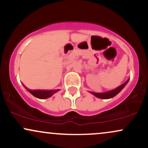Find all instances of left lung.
Listing matches in <instances>:
<instances>
[{"instance_id": "8db88e82", "label": "left lung", "mask_w": 148, "mask_h": 148, "mask_svg": "<svg viewBox=\"0 0 148 148\" xmlns=\"http://www.w3.org/2000/svg\"><path fill=\"white\" fill-rule=\"evenodd\" d=\"M130 81V78L125 81L124 84H123L120 86H119L118 87L115 88V89L111 90H108L106 92H90L92 95H93L94 96H95L96 97L99 98V99H111V98L114 97L115 96H116L122 90L125 88V86L127 84V83Z\"/></svg>"}]
</instances>
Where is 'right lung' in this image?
Segmentation results:
<instances>
[{
  "label": "right lung",
  "mask_w": 148,
  "mask_h": 148,
  "mask_svg": "<svg viewBox=\"0 0 148 148\" xmlns=\"http://www.w3.org/2000/svg\"><path fill=\"white\" fill-rule=\"evenodd\" d=\"M24 88L27 90L30 94H32L34 97L38 98V99H45L47 98L51 97L53 95L55 94L56 92L60 90V89H56V90H30L28 88H27L25 86Z\"/></svg>",
  "instance_id": "obj_1"
}]
</instances>
